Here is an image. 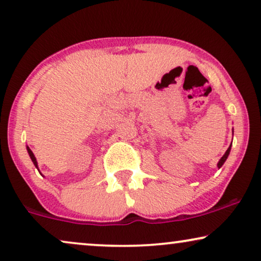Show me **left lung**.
Wrapping results in <instances>:
<instances>
[{"label": "left lung", "instance_id": "8db88e82", "mask_svg": "<svg viewBox=\"0 0 261 261\" xmlns=\"http://www.w3.org/2000/svg\"><path fill=\"white\" fill-rule=\"evenodd\" d=\"M230 148H231V144H230L229 147H228V149L226 151V153H224V154H223L222 158H221V159L219 160V163H217V167H219V169H221V167H222V165L224 164V162H226V160H227L228 155H229V153H230Z\"/></svg>", "mask_w": 261, "mask_h": 261}]
</instances>
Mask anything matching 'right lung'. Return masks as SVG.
I'll return each mask as SVG.
<instances>
[{
  "mask_svg": "<svg viewBox=\"0 0 261 261\" xmlns=\"http://www.w3.org/2000/svg\"><path fill=\"white\" fill-rule=\"evenodd\" d=\"M27 152H28V154H30L31 159H32V162H33V164H34V166L37 167V169L39 170V167H38V162H37V158H35V155L33 154V152L31 151V148L28 147V146H27ZM39 172H40V171H39Z\"/></svg>",
  "mask_w": 261,
  "mask_h": 261,
  "instance_id": "right-lung-1",
  "label": "right lung"
}]
</instances>
